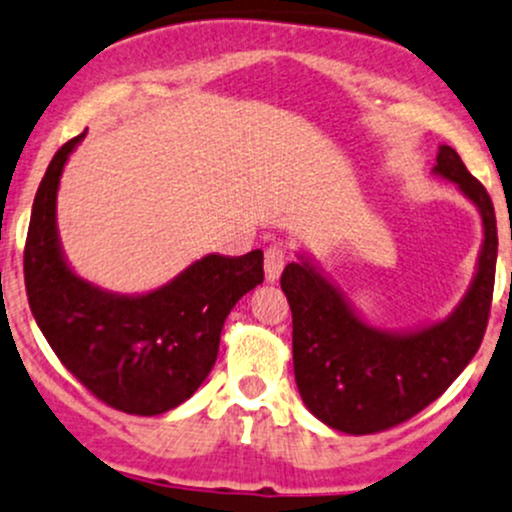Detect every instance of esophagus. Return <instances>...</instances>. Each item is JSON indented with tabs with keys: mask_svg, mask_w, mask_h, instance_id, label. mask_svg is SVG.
<instances>
[{
	"mask_svg": "<svg viewBox=\"0 0 512 512\" xmlns=\"http://www.w3.org/2000/svg\"><path fill=\"white\" fill-rule=\"evenodd\" d=\"M284 262H286V255L284 250L279 245H269L267 252H265V277L267 282H279V277H282V269H284Z\"/></svg>",
	"mask_w": 512,
	"mask_h": 512,
	"instance_id": "1",
	"label": "esophagus"
}]
</instances>
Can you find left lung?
I'll list each match as a JSON object with an SVG mask.
<instances>
[{
    "label": "left lung",
    "instance_id": "obj_1",
    "mask_svg": "<svg viewBox=\"0 0 512 512\" xmlns=\"http://www.w3.org/2000/svg\"><path fill=\"white\" fill-rule=\"evenodd\" d=\"M432 174L457 184L484 223L476 274L447 318L413 330L376 328L306 252L284 267L296 386L320 423L347 435H372L413 418L447 391L484 340L498 257L491 196L449 145L437 150Z\"/></svg>",
    "mask_w": 512,
    "mask_h": 512
}]
</instances>
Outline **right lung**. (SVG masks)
I'll use <instances>...</instances> for the list:
<instances>
[{
    "label": "right lung",
    "instance_id": "add662e5",
    "mask_svg": "<svg viewBox=\"0 0 512 512\" xmlns=\"http://www.w3.org/2000/svg\"><path fill=\"white\" fill-rule=\"evenodd\" d=\"M82 136L50 160L33 199L24 250L28 306L67 372L99 401L131 415L177 408L216 364L228 313L265 279L262 250L206 255L148 294H114L67 265L60 245L58 187Z\"/></svg>",
    "mask_w": 512,
    "mask_h": 512
}]
</instances>
